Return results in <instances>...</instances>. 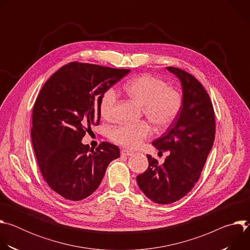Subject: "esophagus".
Listing matches in <instances>:
<instances>
[{
    "mask_svg": "<svg viewBox=\"0 0 250 250\" xmlns=\"http://www.w3.org/2000/svg\"><path fill=\"white\" fill-rule=\"evenodd\" d=\"M121 153H122L123 155H126V156H129V155H131L133 152H132V151H130V150H127V149H123V150L121 151Z\"/></svg>",
    "mask_w": 250,
    "mask_h": 250,
    "instance_id": "obj_1",
    "label": "esophagus"
}]
</instances>
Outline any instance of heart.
I'll return each instance as SVG.
<instances>
[{"label":"heart","mask_w":250,"mask_h":250,"mask_svg":"<svg viewBox=\"0 0 250 250\" xmlns=\"http://www.w3.org/2000/svg\"><path fill=\"white\" fill-rule=\"evenodd\" d=\"M124 90L132 100L141 104L145 116L157 127L170 125L180 114L183 96L179 90L167 86L166 82L153 75L145 74L127 81ZM118 94L114 88L106 89L100 100V113L105 120L115 117ZM151 133L146 122L121 124L111 128L110 137L117 145L127 148L137 147Z\"/></svg>","instance_id":"obj_1"}]
</instances>
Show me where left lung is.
<instances>
[{
  "mask_svg": "<svg viewBox=\"0 0 250 250\" xmlns=\"http://www.w3.org/2000/svg\"><path fill=\"white\" fill-rule=\"evenodd\" d=\"M166 68L182 84L183 105L167 131L152 142L159 153L169 151L164 163L148 154L147 170L136 177L145 195L162 205L179 201L194 188L216 134L215 112L203 85L182 69Z\"/></svg>",
  "mask_w": 250,
  "mask_h": 250,
  "instance_id": "8db88e82",
  "label": "left lung"
}]
</instances>
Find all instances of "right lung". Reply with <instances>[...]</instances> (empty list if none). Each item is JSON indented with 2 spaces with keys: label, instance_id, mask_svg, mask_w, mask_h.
<instances>
[{
  "label": "right lung",
  "instance_id": "1",
  "mask_svg": "<svg viewBox=\"0 0 250 250\" xmlns=\"http://www.w3.org/2000/svg\"><path fill=\"white\" fill-rule=\"evenodd\" d=\"M129 69L70 62L45 82L32 111L31 140L41 172L61 197L80 201L100 186L120 148L102 142L94 150L81 140L100 124L103 93Z\"/></svg>",
  "mask_w": 250,
  "mask_h": 250
}]
</instances>
